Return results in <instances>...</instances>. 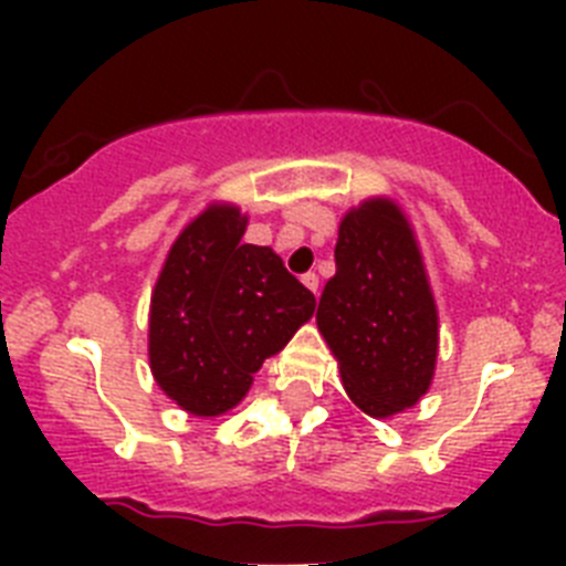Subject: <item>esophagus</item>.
Wrapping results in <instances>:
<instances>
[{
	"instance_id": "34e87169",
	"label": "esophagus",
	"mask_w": 566,
	"mask_h": 566,
	"mask_svg": "<svg viewBox=\"0 0 566 566\" xmlns=\"http://www.w3.org/2000/svg\"><path fill=\"white\" fill-rule=\"evenodd\" d=\"M300 280H303V286H306L308 292L317 294V289H319V277H317V274L308 272V274H303V277H300Z\"/></svg>"
}]
</instances>
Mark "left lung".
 <instances>
[{
    "mask_svg": "<svg viewBox=\"0 0 566 566\" xmlns=\"http://www.w3.org/2000/svg\"><path fill=\"white\" fill-rule=\"evenodd\" d=\"M334 260L317 328L348 399L391 419L413 408L437 374L439 312L417 232L394 198L374 195L343 214Z\"/></svg>",
    "mask_w": 566,
    "mask_h": 566,
    "instance_id": "8db88e82",
    "label": "left lung"
}]
</instances>
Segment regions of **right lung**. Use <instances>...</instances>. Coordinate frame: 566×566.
I'll return each mask as SVG.
<instances>
[{"instance_id":"add662e5","label":"right lung","mask_w":566,"mask_h":566,"mask_svg":"<svg viewBox=\"0 0 566 566\" xmlns=\"http://www.w3.org/2000/svg\"><path fill=\"white\" fill-rule=\"evenodd\" d=\"M249 214L212 201L172 240L149 297V371L181 411L214 419L312 319L317 300L272 247L243 243Z\"/></svg>"}]
</instances>
